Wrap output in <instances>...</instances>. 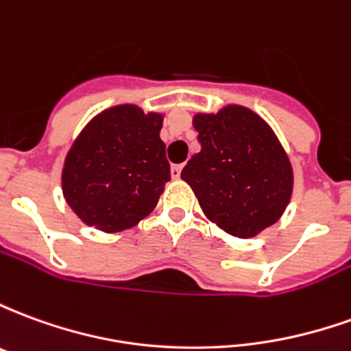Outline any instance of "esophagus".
Wrapping results in <instances>:
<instances>
[{"label":"esophagus","mask_w":351,"mask_h":351,"mask_svg":"<svg viewBox=\"0 0 351 351\" xmlns=\"http://www.w3.org/2000/svg\"><path fill=\"white\" fill-rule=\"evenodd\" d=\"M180 173H182V165H171V176L173 178H180Z\"/></svg>","instance_id":"obj_1"}]
</instances>
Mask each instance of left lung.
<instances>
[{
	"label": "left lung",
	"mask_w": 351,
	"mask_h": 351,
	"mask_svg": "<svg viewBox=\"0 0 351 351\" xmlns=\"http://www.w3.org/2000/svg\"><path fill=\"white\" fill-rule=\"evenodd\" d=\"M201 152L182 169L208 220L248 239L278 220L291 197L293 173L272 130L244 107L193 118Z\"/></svg>",
	"instance_id": "left-lung-1"
}]
</instances>
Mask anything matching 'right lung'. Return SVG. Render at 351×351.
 <instances>
[{
	"instance_id": "right-lung-1",
	"label": "right lung",
	"mask_w": 351,
	"mask_h": 351,
	"mask_svg": "<svg viewBox=\"0 0 351 351\" xmlns=\"http://www.w3.org/2000/svg\"><path fill=\"white\" fill-rule=\"evenodd\" d=\"M161 123V114L120 105L84 128L62 175L65 201L84 223L114 233L152 213L171 180Z\"/></svg>"
}]
</instances>
